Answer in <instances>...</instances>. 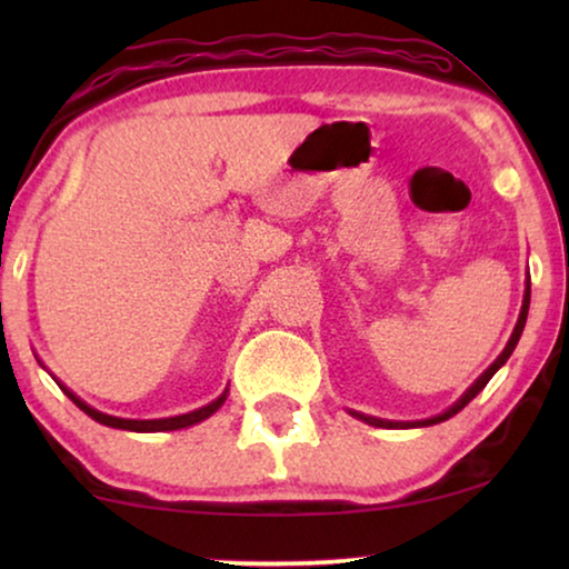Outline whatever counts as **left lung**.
Listing matches in <instances>:
<instances>
[{"mask_svg":"<svg viewBox=\"0 0 569 569\" xmlns=\"http://www.w3.org/2000/svg\"><path fill=\"white\" fill-rule=\"evenodd\" d=\"M528 302H531V284H528V290H526V298H523V308H520V318H518V323H516V331H512V337H510V341H508V347H505V349H502V355H500V357H497V360H495L492 365H489V368H487V372H485V376H481V378L477 380V383H473V386L469 388V391H466V393L461 396V401H458V403H456V407H450V409L446 411V415H440V417H432V419H425V422H417L419 427H425V425H438V422H446V419H448V417H453V415H458V411H461V409L466 407V403H469V401L473 399V396H477V393L481 391V388H485V386L489 383V378H492V376H495V372H497V370H500L505 362H508V357L512 355V349H516V345H518L520 333H523V326H526V316H528ZM355 417H360V419H365V422H368V425H376V427H415V425H409V422H407V425H399V422H383V419H376V417H365V415H355Z\"/></svg>","mask_w":569,"mask_h":569,"instance_id":"1","label":"left lung"}]
</instances>
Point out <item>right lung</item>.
I'll list each match as a JSON object with an SVG mask.
<instances>
[{
    "label": "right lung",
    "mask_w": 569,
    "mask_h": 569,
    "mask_svg": "<svg viewBox=\"0 0 569 569\" xmlns=\"http://www.w3.org/2000/svg\"><path fill=\"white\" fill-rule=\"evenodd\" d=\"M61 388H64V386H61ZM64 393L77 403V407L84 411V415L96 419V422L106 425V427H116V430H131V432H162V430H181V427H191V425L201 422V419L212 417L214 411L222 407L224 399H228V391H224L217 401L207 403V407H201L197 411H189V415H181V417H168V419H121V417L103 415V411L88 407V403L77 399L72 391H67V388H64Z\"/></svg>",
    "instance_id": "add662e5"
}]
</instances>
